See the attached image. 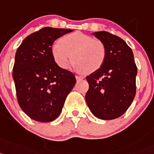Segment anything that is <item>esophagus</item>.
Returning a JSON list of instances; mask_svg holds the SVG:
<instances>
[{
    "label": "esophagus",
    "instance_id": "34e87169",
    "mask_svg": "<svg viewBox=\"0 0 154 154\" xmlns=\"http://www.w3.org/2000/svg\"><path fill=\"white\" fill-rule=\"evenodd\" d=\"M76 80H77V81H81V80H83V79L85 78V77H81V76H76Z\"/></svg>",
    "mask_w": 154,
    "mask_h": 154
}]
</instances>
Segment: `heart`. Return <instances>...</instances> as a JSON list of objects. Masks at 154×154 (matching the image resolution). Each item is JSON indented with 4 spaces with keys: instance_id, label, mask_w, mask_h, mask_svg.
<instances>
[{
    "instance_id": "1",
    "label": "heart",
    "mask_w": 154,
    "mask_h": 154,
    "mask_svg": "<svg viewBox=\"0 0 154 154\" xmlns=\"http://www.w3.org/2000/svg\"><path fill=\"white\" fill-rule=\"evenodd\" d=\"M51 53L56 63L66 69L73 59L77 70L93 73L102 66L106 58V47L102 41L81 32L68 34L52 46Z\"/></svg>"
}]
</instances>
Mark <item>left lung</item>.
<instances>
[{
    "instance_id": "8db88e82",
    "label": "left lung",
    "mask_w": 154,
    "mask_h": 154,
    "mask_svg": "<svg viewBox=\"0 0 154 154\" xmlns=\"http://www.w3.org/2000/svg\"><path fill=\"white\" fill-rule=\"evenodd\" d=\"M93 35L106 47V58L100 69L87 77V104L94 116L115 119L129 109L136 95L137 67L133 50L122 38L108 32Z\"/></svg>"
}]
</instances>
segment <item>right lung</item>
Instances as JSON below:
<instances>
[{"instance_id": "obj_1", "label": "right lung", "mask_w": 154, "mask_h": 154, "mask_svg": "<svg viewBox=\"0 0 154 154\" xmlns=\"http://www.w3.org/2000/svg\"><path fill=\"white\" fill-rule=\"evenodd\" d=\"M72 31L43 28L28 35L17 49L12 73L16 94L21 109L32 119H56L75 85L73 73L60 67L51 53L55 40Z\"/></svg>"}]
</instances>
